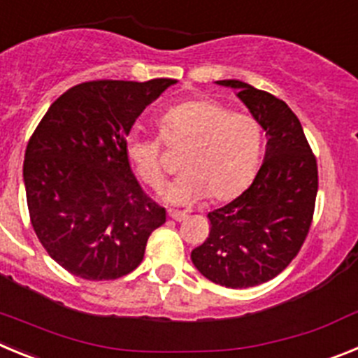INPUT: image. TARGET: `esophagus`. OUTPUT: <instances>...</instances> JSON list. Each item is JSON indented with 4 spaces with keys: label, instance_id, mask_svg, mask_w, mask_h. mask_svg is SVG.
Returning a JSON list of instances; mask_svg holds the SVG:
<instances>
[{
    "label": "esophagus",
    "instance_id": "esophagus-1",
    "mask_svg": "<svg viewBox=\"0 0 358 358\" xmlns=\"http://www.w3.org/2000/svg\"><path fill=\"white\" fill-rule=\"evenodd\" d=\"M169 217L172 218V220H177V222H181V220H185L188 215L185 213V211H177V210H169Z\"/></svg>",
    "mask_w": 358,
    "mask_h": 358
}]
</instances>
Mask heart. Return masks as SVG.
<instances>
[{
  "label": "heart",
  "mask_w": 358,
  "mask_h": 358,
  "mask_svg": "<svg viewBox=\"0 0 358 358\" xmlns=\"http://www.w3.org/2000/svg\"><path fill=\"white\" fill-rule=\"evenodd\" d=\"M159 138H129V161L141 181L161 189L166 181V147H181L182 173L164 194L172 204H188L202 199L227 201L252 181L262 156L264 134L252 116L233 113L224 103L194 98L164 110L157 120Z\"/></svg>",
  "instance_id": "heart-1"
}]
</instances>
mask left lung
I'll return each instance as SVG.
<instances>
[{"label": "left lung", "instance_id": "1", "mask_svg": "<svg viewBox=\"0 0 358 358\" xmlns=\"http://www.w3.org/2000/svg\"><path fill=\"white\" fill-rule=\"evenodd\" d=\"M218 84L238 90L267 134V150L252 185L208 213L210 235L192 251V262L217 285L248 289L285 271L305 243L314 220L317 161L283 100L240 80Z\"/></svg>", "mask_w": 358, "mask_h": 358}]
</instances>
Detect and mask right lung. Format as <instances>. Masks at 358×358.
<instances>
[{"mask_svg": "<svg viewBox=\"0 0 358 358\" xmlns=\"http://www.w3.org/2000/svg\"><path fill=\"white\" fill-rule=\"evenodd\" d=\"M172 78L91 80L57 98L31 134L23 177L30 222L57 264L90 281L141 264L166 211L136 181L127 134Z\"/></svg>", "mask_w": 358, "mask_h": 358, "instance_id": "obj_1", "label": "right lung"}]
</instances>
